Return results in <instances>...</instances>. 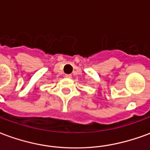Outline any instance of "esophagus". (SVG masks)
<instances>
[{"instance_id":"34e87169","label":"esophagus","mask_w":150,"mask_h":150,"mask_svg":"<svg viewBox=\"0 0 150 150\" xmlns=\"http://www.w3.org/2000/svg\"><path fill=\"white\" fill-rule=\"evenodd\" d=\"M65 77L67 79H71V75H66Z\"/></svg>"}]
</instances>
